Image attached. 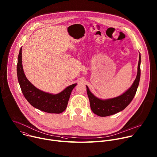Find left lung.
<instances>
[{"label":"left lung","instance_id":"8db88e82","mask_svg":"<svg viewBox=\"0 0 157 157\" xmlns=\"http://www.w3.org/2000/svg\"><path fill=\"white\" fill-rule=\"evenodd\" d=\"M140 55H139L136 78L131 87L120 96L111 99L101 100L95 97L86 86L90 109L95 115L103 117L112 115L122 111L129 105L133 99L139 86L140 76Z\"/></svg>","mask_w":157,"mask_h":157}]
</instances>
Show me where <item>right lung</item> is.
<instances>
[{
	"label": "right lung",
	"mask_w": 157,
	"mask_h": 157,
	"mask_svg": "<svg viewBox=\"0 0 157 157\" xmlns=\"http://www.w3.org/2000/svg\"><path fill=\"white\" fill-rule=\"evenodd\" d=\"M21 47L18 57L17 76L21 91L31 105L45 112L60 113L67 109L68 102L73 88L77 84L67 87L64 90L56 95L44 92L34 87L26 78L23 69Z\"/></svg>",
	"instance_id": "1"
}]
</instances>
